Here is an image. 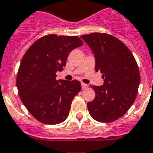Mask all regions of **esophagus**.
<instances>
[{"label":"esophagus","mask_w":153,"mask_h":153,"mask_svg":"<svg viewBox=\"0 0 153 153\" xmlns=\"http://www.w3.org/2000/svg\"><path fill=\"white\" fill-rule=\"evenodd\" d=\"M81 86L83 89H87L88 88V85L86 84H84V83H81Z\"/></svg>","instance_id":"esophagus-1"}]
</instances>
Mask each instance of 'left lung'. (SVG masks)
<instances>
[{
    "mask_svg": "<svg viewBox=\"0 0 153 153\" xmlns=\"http://www.w3.org/2000/svg\"><path fill=\"white\" fill-rule=\"evenodd\" d=\"M80 37L91 49L95 70L104 79L103 85H90L95 98L88 102L89 113L102 123L117 120L135 101L141 80L137 62L128 48L112 35L93 33Z\"/></svg>",
    "mask_w": 153,
    "mask_h": 153,
    "instance_id": "8db88e82",
    "label": "left lung"
}]
</instances>
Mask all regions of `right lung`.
<instances>
[{
  "mask_svg": "<svg viewBox=\"0 0 153 153\" xmlns=\"http://www.w3.org/2000/svg\"><path fill=\"white\" fill-rule=\"evenodd\" d=\"M84 43L78 36L49 34L38 39L25 53L16 78L19 94L33 117L45 124L62 123L72 101L81 90L78 80L56 79L69 54Z\"/></svg>",
  "mask_w": 153,
  "mask_h": 153,
  "instance_id": "obj_1",
  "label": "right lung"
}]
</instances>
